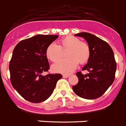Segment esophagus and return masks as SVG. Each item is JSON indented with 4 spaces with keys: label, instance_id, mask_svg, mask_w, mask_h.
<instances>
[{
    "label": "esophagus",
    "instance_id": "esophagus-1",
    "mask_svg": "<svg viewBox=\"0 0 126 126\" xmlns=\"http://www.w3.org/2000/svg\"><path fill=\"white\" fill-rule=\"evenodd\" d=\"M62 76H63V77H64V78H68V77H69L70 75H69V74H64V75H62Z\"/></svg>",
    "mask_w": 126,
    "mask_h": 126
}]
</instances>
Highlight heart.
I'll use <instances>...</instances> for the list:
<instances>
[{
  "label": "heart",
  "mask_w": 126,
  "mask_h": 126,
  "mask_svg": "<svg viewBox=\"0 0 126 126\" xmlns=\"http://www.w3.org/2000/svg\"><path fill=\"white\" fill-rule=\"evenodd\" d=\"M66 59L53 64L51 69L55 73H68L77 68L78 63L84 64L90 56V49L88 44L80 42L79 38L73 36H67L62 38L59 44H51L46 49L47 58L51 62H57L62 56V51L67 50Z\"/></svg>",
  "instance_id": "b5f03b06"
}]
</instances>
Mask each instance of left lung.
<instances>
[{
  "instance_id": "left-lung-1",
  "label": "left lung",
  "mask_w": 126,
  "mask_h": 126,
  "mask_svg": "<svg viewBox=\"0 0 126 126\" xmlns=\"http://www.w3.org/2000/svg\"><path fill=\"white\" fill-rule=\"evenodd\" d=\"M75 36L86 40L90 49L88 63L82 70H87L83 75L80 71L76 73L79 82L72 87L78 96L86 99L98 98L103 95L113 83L116 63L112 48L106 42L88 32H80Z\"/></svg>"
}]
</instances>
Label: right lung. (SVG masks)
I'll return each instance as SVG.
<instances>
[{"instance_id": "right-lung-1", "label": "right lung", "mask_w": 126, "mask_h": 126, "mask_svg": "<svg viewBox=\"0 0 126 126\" xmlns=\"http://www.w3.org/2000/svg\"><path fill=\"white\" fill-rule=\"evenodd\" d=\"M58 35L38 34L22 40L15 47L9 70L14 89L23 98L32 103L48 99L62 77L59 73L43 75L49 69L46 52Z\"/></svg>"}]
</instances>
